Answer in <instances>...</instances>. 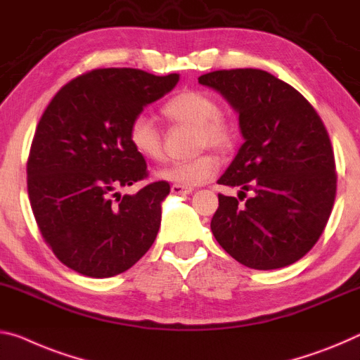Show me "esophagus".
Wrapping results in <instances>:
<instances>
[{
  "label": "esophagus",
  "mask_w": 360,
  "mask_h": 360,
  "mask_svg": "<svg viewBox=\"0 0 360 360\" xmlns=\"http://www.w3.org/2000/svg\"><path fill=\"white\" fill-rule=\"evenodd\" d=\"M192 187L187 186H181V184H173L171 186V192L178 193V195H186V193H192Z\"/></svg>",
  "instance_id": "esophagus-1"
}]
</instances>
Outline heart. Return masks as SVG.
Segmentation results:
<instances>
[{
    "instance_id": "obj_1",
    "label": "heart",
    "mask_w": 360,
    "mask_h": 360,
    "mask_svg": "<svg viewBox=\"0 0 360 360\" xmlns=\"http://www.w3.org/2000/svg\"><path fill=\"white\" fill-rule=\"evenodd\" d=\"M160 110L168 122L193 124L198 149L210 146L227 150L236 142L237 131L231 118L221 113L216 99L203 91H182L165 102ZM128 142L146 162H160L163 158L162 133L150 118L139 115L129 123ZM218 169L219 162L213 153H200L191 160L168 163L155 171V178L192 187L213 178Z\"/></svg>"
}]
</instances>
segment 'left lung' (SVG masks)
<instances>
[{"label":"left lung","instance_id":"obj_1","mask_svg":"<svg viewBox=\"0 0 360 360\" xmlns=\"http://www.w3.org/2000/svg\"><path fill=\"white\" fill-rule=\"evenodd\" d=\"M198 83L221 93L238 113L243 146L219 184L252 190L245 205L218 193L211 231L252 269H278L316 245L336 197L335 155L327 128L293 86L258 68L216 70Z\"/></svg>","mask_w":360,"mask_h":360}]
</instances>
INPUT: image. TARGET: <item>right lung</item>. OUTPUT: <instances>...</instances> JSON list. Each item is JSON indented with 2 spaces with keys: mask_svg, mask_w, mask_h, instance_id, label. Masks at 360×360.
<instances>
[{
  "mask_svg": "<svg viewBox=\"0 0 360 360\" xmlns=\"http://www.w3.org/2000/svg\"><path fill=\"white\" fill-rule=\"evenodd\" d=\"M178 82V73L94 68L49 102L28 153L27 189L38 229L62 264L113 277L155 242L168 182H150L134 195L117 189L149 176L128 142L129 123Z\"/></svg>",
  "mask_w": 360,
  "mask_h": 360,
  "instance_id": "add662e5",
  "label": "right lung"
}]
</instances>
